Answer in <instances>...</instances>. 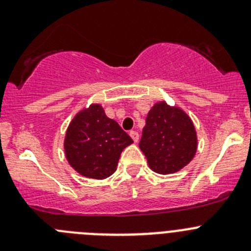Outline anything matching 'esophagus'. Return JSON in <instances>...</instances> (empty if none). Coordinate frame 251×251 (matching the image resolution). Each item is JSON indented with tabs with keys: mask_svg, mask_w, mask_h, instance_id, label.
I'll return each mask as SVG.
<instances>
[{
	"mask_svg": "<svg viewBox=\"0 0 251 251\" xmlns=\"http://www.w3.org/2000/svg\"><path fill=\"white\" fill-rule=\"evenodd\" d=\"M129 136L132 137V139L134 142H138V139H139V134H138V132H137V130H130L129 132Z\"/></svg>",
	"mask_w": 251,
	"mask_h": 251,
	"instance_id": "34e87169",
	"label": "esophagus"
}]
</instances>
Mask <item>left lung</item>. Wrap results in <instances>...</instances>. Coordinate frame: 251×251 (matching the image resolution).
I'll return each instance as SVG.
<instances>
[{
	"label": "left lung",
	"mask_w": 251,
	"mask_h": 251,
	"mask_svg": "<svg viewBox=\"0 0 251 251\" xmlns=\"http://www.w3.org/2000/svg\"><path fill=\"white\" fill-rule=\"evenodd\" d=\"M139 148L151 170L157 174H175L194 158L197 136L194 123L182 109L157 103L146 118Z\"/></svg>",
	"instance_id": "obj_1"
}]
</instances>
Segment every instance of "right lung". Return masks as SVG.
Instances as JSON below:
<instances>
[{"label":"right lung","mask_w":251,"mask_h":251,"mask_svg":"<svg viewBox=\"0 0 251 251\" xmlns=\"http://www.w3.org/2000/svg\"><path fill=\"white\" fill-rule=\"evenodd\" d=\"M133 139L108 118L99 104L77 113L66 130L65 156L76 172L103 179L114 174L121 153Z\"/></svg>","instance_id":"obj_1"}]
</instances>
